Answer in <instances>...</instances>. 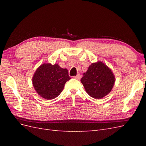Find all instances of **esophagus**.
<instances>
[{
    "instance_id": "34e87169",
    "label": "esophagus",
    "mask_w": 146,
    "mask_h": 146,
    "mask_svg": "<svg viewBox=\"0 0 146 146\" xmlns=\"http://www.w3.org/2000/svg\"><path fill=\"white\" fill-rule=\"evenodd\" d=\"M81 75L80 74H78L76 76H75L74 77V78H76V79H77V80H80V79L81 78Z\"/></svg>"
}]
</instances>
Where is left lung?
<instances>
[{
	"label": "left lung",
	"instance_id": "left-lung-1",
	"mask_svg": "<svg viewBox=\"0 0 146 146\" xmlns=\"http://www.w3.org/2000/svg\"><path fill=\"white\" fill-rule=\"evenodd\" d=\"M80 81L88 94L94 99H100L111 91L115 78L111 69L99 61L88 68Z\"/></svg>",
	"mask_w": 146,
	"mask_h": 146
}]
</instances>
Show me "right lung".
Returning <instances> with one entry per match:
<instances>
[{
    "mask_svg": "<svg viewBox=\"0 0 146 146\" xmlns=\"http://www.w3.org/2000/svg\"><path fill=\"white\" fill-rule=\"evenodd\" d=\"M70 79L68 70L57 64H43L37 69L33 85L38 94L47 100L55 99L63 91L66 82Z\"/></svg>",
    "mask_w": 146,
    "mask_h": 146,
    "instance_id": "1",
    "label": "right lung"
}]
</instances>
